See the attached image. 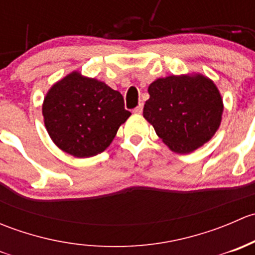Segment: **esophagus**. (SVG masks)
I'll use <instances>...</instances> for the list:
<instances>
[{
  "instance_id": "obj_1",
  "label": "esophagus",
  "mask_w": 255,
  "mask_h": 255,
  "mask_svg": "<svg viewBox=\"0 0 255 255\" xmlns=\"http://www.w3.org/2000/svg\"><path fill=\"white\" fill-rule=\"evenodd\" d=\"M133 112L135 113V115H140V113L143 112V104H139L137 107H135L134 110H133Z\"/></svg>"
}]
</instances>
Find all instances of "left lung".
Here are the masks:
<instances>
[{
  "instance_id": "obj_1",
  "label": "left lung",
  "mask_w": 255,
  "mask_h": 255,
  "mask_svg": "<svg viewBox=\"0 0 255 255\" xmlns=\"http://www.w3.org/2000/svg\"><path fill=\"white\" fill-rule=\"evenodd\" d=\"M148 92L143 116L170 150L191 153L220 128L223 100L207 76L194 73L159 78Z\"/></svg>"
}]
</instances>
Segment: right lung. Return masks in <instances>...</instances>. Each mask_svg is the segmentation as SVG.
I'll return each mask as SVG.
<instances>
[{"label":"right lung","instance_id":"add662e5","mask_svg":"<svg viewBox=\"0 0 255 255\" xmlns=\"http://www.w3.org/2000/svg\"><path fill=\"white\" fill-rule=\"evenodd\" d=\"M42 112L54 144L75 158L106 150L130 116L120 92L79 71L68 74L48 90Z\"/></svg>","mask_w":255,"mask_h":255}]
</instances>
